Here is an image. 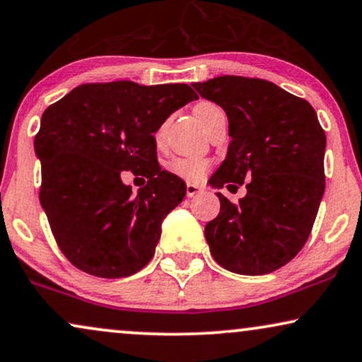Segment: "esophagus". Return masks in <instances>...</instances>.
Instances as JSON below:
<instances>
[{
  "mask_svg": "<svg viewBox=\"0 0 362 362\" xmlns=\"http://www.w3.org/2000/svg\"><path fill=\"white\" fill-rule=\"evenodd\" d=\"M199 194H202V187L197 184H187V197H197Z\"/></svg>",
  "mask_w": 362,
  "mask_h": 362,
  "instance_id": "1",
  "label": "esophagus"
}]
</instances>
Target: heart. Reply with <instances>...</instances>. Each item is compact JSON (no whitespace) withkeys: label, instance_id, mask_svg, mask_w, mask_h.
<instances>
[{"label":"heart","instance_id":"b5f03b06","mask_svg":"<svg viewBox=\"0 0 362 362\" xmlns=\"http://www.w3.org/2000/svg\"><path fill=\"white\" fill-rule=\"evenodd\" d=\"M214 109H218V107L211 103H200L194 109V112L197 115V119H200L202 114L209 112V110H214ZM163 131H165V125H162V127L157 131V134H156L157 141H160L162 139ZM167 168H168V172L173 173V175L184 178V180H187V182H199L205 177V173L209 172L210 162L205 160V158H202V157L184 156V157L172 158V160L167 163Z\"/></svg>","mask_w":362,"mask_h":362}]
</instances>
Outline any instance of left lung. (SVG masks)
Segmentation results:
<instances>
[{
    "instance_id": "8db88e82",
    "label": "left lung",
    "mask_w": 362,
    "mask_h": 362,
    "mask_svg": "<svg viewBox=\"0 0 362 362\" xmlns=\"http://www.w3.org/2000/svg\"><path fill=\"white\" fill-rule=\"evenodd\" d=\"M194 88L228 117V151L209 184L248 180L238 204L216 192L220 214L205 226L211 257L238 274L276 272L305 247L325 194L326 136L316 110L264 79L220 76Z\"/></svg>"
}]
</instances>
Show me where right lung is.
I'll return each mask as SVG.
<instances>
[{"label": "right lung", "mask_w": 362, "mask_h": 362, "mask_svg": "<svg viewBox=\"0 0 362 362\" xmlns=\"http://www.w3.org/2000/svg\"><path fill=\"white\" fill-rule=\"evenodd\" d=\"M199 99L187 84L132 81L83 84L45 110L35 139L40 200L64 257L100 278H124L151 262L162 221L187 194L162 170L156 134L168 115ZM124 170L146 175L132 194Z\"/></svg>", "instance_id": "add662e5"}]
</instances>
